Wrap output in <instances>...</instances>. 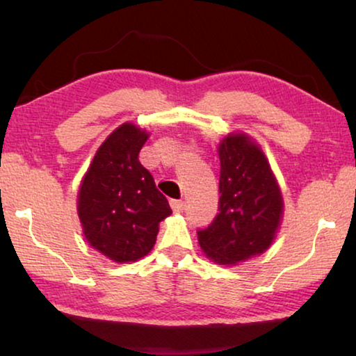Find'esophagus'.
<instances>
[{
  "label": "esophagus",
  "instance_id": "34e87169",
  "mask_svg": "<svg viewBox=\"0 0 356 356\" xmlns=\"http://www.w3.org/2000/svg\"><path fill=\"white\" fill-rule=\"evenodd\" d=\"M170 206H172L173 212H183L184 207H186V204H184V201H177V199H172V201H170Z\"/></svg>",
  "mask_w": 356,
  "mask_h": 356
}]
</instances>
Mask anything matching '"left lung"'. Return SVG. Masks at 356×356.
<instances>
[{
	"label": "left lung",
	"mask_w": 356,
	"mask_h": 356,
	"mask_svg": "<svg viewBox=\"0 0 356 356\" xmlns=\"http://www.w3.org/2000/svg\"><path fill=\"white\" fill-rule=\"evenodd\" d=\"M218 157V213L197 240L217 264H236L270 246L284 201L266 155L246 134L227 136Z\"/></svg>",
	"instance_id": "obj_1"
}]
</instances>
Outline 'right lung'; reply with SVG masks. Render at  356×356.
I'll return each instance as SVG.
<instances>
[{
    "label": "right lung",
    "mask_w": 356,
    "mask_h": 356,
    "mask_svg": "<svg viewBox=\"0 0 356 356\" xmlns=\"http://www.w3.org/2000/svg\"><path fill=\"white\" fill-rule=\"evenodd\" d=\"M149 134L124 123L97 150L79 189L86 240L115 262L138 261L155 245L159 223L172 213L138 155Z\"/></svg>",
    "instance_id": "1"
}]
</instances>
